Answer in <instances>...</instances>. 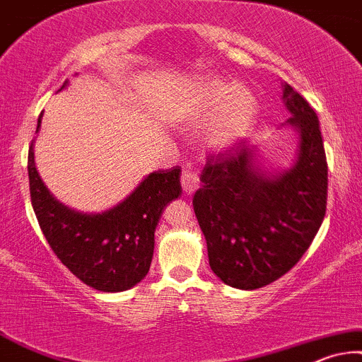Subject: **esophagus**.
<instances>
[{
    "instance_id": "34e87169",
    "label": "esophagus",
    "mask_w": 362,
    "mask_h": 362,
    "mask_svg": "<svg viewBox=\"0 0 362 362\" xmlns=\"http://www.w3.org/2000/svg\"><path fill=\"white\" fill-rule=\"evenodd\" d=\"M197 187H199V177H197V173L192 170H184V173H182V189H184L185 194L190 195Z\"/></svg>"
}]
</instances>
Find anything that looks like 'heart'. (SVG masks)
Returning a JSON list of instances; mask_svg holds the SVG:
<instances>
[{
    "instance_id": "heart-1",
    "label": "heart",
    "mask_w": 362,
    "mask_h": 362,
    "mask_svg": "<svg viewBox=\"0 0 362 362\" xmlns=\"http://www.w3.org/2000/svg\"><path fill=\"white\" fill-rule=\"evenodd\" d=\"M259 103L245 86L215 76L195 81L175 112L182 125H202L200 141L210 152L223 153L244 141L257 122Z\"/></svg>"
}]
</instances>
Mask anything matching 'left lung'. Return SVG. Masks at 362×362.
<instances>
[{"mask_svg":"<svg viewBox=\"0 0 362 362\" xmlns=\"http://www.w3.org/2000/svg\"><path fill=\"white\" fill-rule=\"evenodd\" d=\"M296 148L291 165L267 168L259 147L217 155L200 173L194 212L209 264L227 286L254 291L289 272L309 249L326 215L327 162L310 105L282 81Z\"/></svg>","mask_w":362,"mask_h":362,"instance_id":"1","label":"left lung"}]
</instances>
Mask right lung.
I'll return each mask as SVG.
<instances>
[{"label":"right lung","mask_w":362,"mask_h":362,"mask_svg":"<svg viewBox=\"0 0 362 362\" xmlns=\"http://www.w3.org/2000/svg\"><path fill=\"white\" fill-rule=\"evenodd\" d=\"M68 81L62 86L66 88ZM41 113L36 134L41 127ZM178 167L152 172L122 202L103 212H80L62 204L41 180L35 140L28 152L31 204L45 239L81 282L102 292H123L141 282L153 257L155 228L163 210L182 195Z\"/></svg>","instance_id":"1"}]
</instances>
